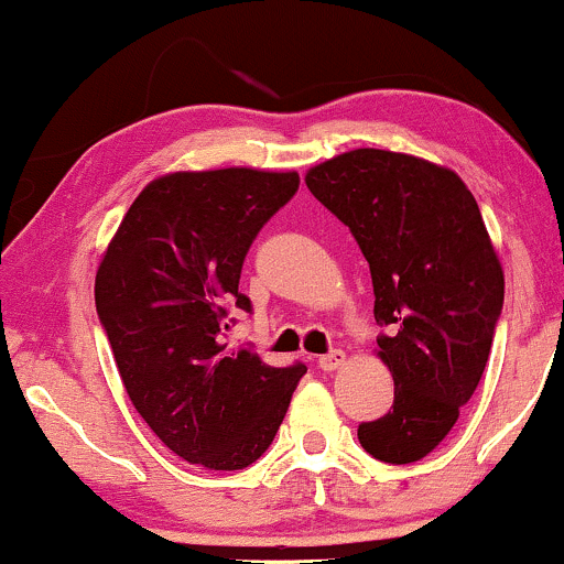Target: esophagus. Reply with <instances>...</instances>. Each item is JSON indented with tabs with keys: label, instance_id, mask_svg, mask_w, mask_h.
I'll list each match as a JSON object with an SVG mask.
<instances>
[{
	"label": "esophagus",
	"instance_id": "1",
	"mask_svg": "<svg viewBox=\"0 0 564 564\" xmlns=\"http://www.w3.org/2000/svg\"><path fill=\"white\" fill-rule=\"evenodd\" d=\"M345 364H347V355L341 352V349H332V352L318 358V366L323 371H336V368H341Z\"/></svg>",
	"mask_w": 564,
	"mask_h": 564
}]
</instances>
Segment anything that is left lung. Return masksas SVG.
Masks as SVG:
<instances>
[{"instance_id":"1","label":"left lung","mask_w":564,"mask_h":564,"mask_svg":"<svg viewBox=\"0 0 564 564\" xmlns=\"http://www.w3.org/2000/svg\"><path fill=\"white\" fill-rule=\"evenodd\" d=\"M310 193L352 230L373 281V315L390 336V413L358 426L387 464L422 462L480 384L503 304V268L480 206L448 166L411 153L355 148L310 166Z\"/></svg>"}]
</instances>
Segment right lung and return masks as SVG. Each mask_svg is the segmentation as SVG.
<instances>
[{"mask_svg":"<svg viewBox=\"0 0 564 564\" xmlns=\"http://www.w3.org/2000/svg\"><path fill=\"white\" fill-rule=\"evenodd\" d=\"M300 187L296 172L228 166L151 180L102 251L95 304L124 390L166 448L215 471L254 464L273 443L302 364L228 349L243 257Z\"/></svg>","mask_w":564,"mask_h":564,"instance_id":"1","label":"right lung"}]
</instances>
